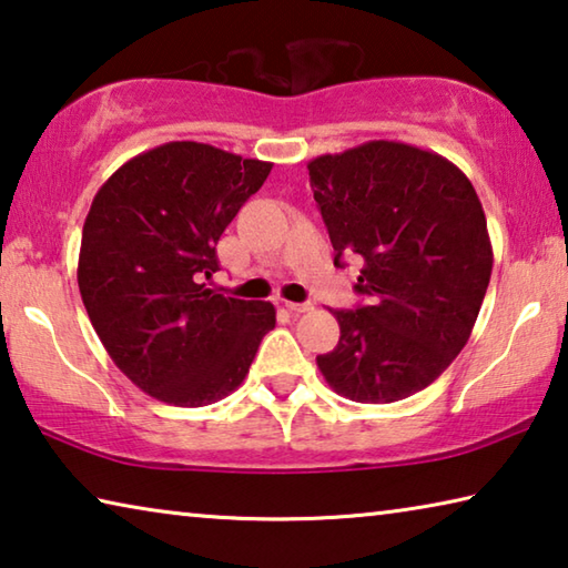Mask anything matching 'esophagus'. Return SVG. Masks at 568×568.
<instances>
[{
    "label": "esophagus",
    "instance_id": "esophagus-1",
    "mask_svg": "<svg viewBox=\"0 0 568 568\" xmlns=\"http://www.w3.org/2000/svg\"><path fill=\"white\" fill-rule=\"evenodd\" d=\"M285 307H287V311H291V313L301 315V313L313 311V303H291V301H285Z\"/></svg>",
    "mask_w": 568,
    "mask_h": 568
}]
</instances>
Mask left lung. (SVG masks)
<instances>
[{
  "mask_svg": "<svg viewBox=\"0 0 568 568\" xmlns=\"http://www.w3.org/2000/svg\"><path fill=\"white\" fill-rule=\"evenodd\" d=\"M307 172L333 263L361 257L355 293L365 297L335 311L341 341L318 368L355 403L408 398L454 363L491 281L476 190L454 162L393 140L321 155Z\"/></svg>",
  "mask_w": 568,
  "mask_h": 568,
  "instance_id": "8db88e82",
  "label": "left lung"
}]
</instances>
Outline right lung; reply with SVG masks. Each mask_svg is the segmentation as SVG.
I'll use <instances>...</instances> for the list:
<instances>
[{
    "label": "right lung",
    "mask_w": 568,
    "mask_h": 568,
    "mask_svg": "<svg viewBox=\"0 0 568 568\" xmlns=\"http://www.w3.org/2000/svg\"><path fill=\"white\" fill-rule=\"evenodd\" d=\"M273 165L203 142H168L114 172L82 227V303L134 386L200 408L243 383L275 307L205 287L215 245Z\"/></svg>",
    "instance_id": "add662e5"
}]
</instances>
